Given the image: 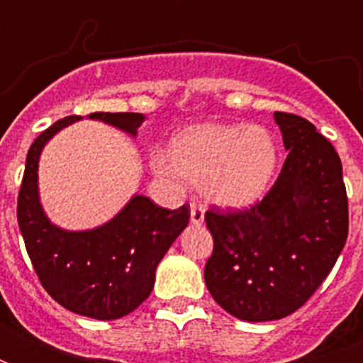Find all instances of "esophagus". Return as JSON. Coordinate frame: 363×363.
Wrapping results in <instances>:
<instances>
[{
    "instance_id": "1",
    "label": "esophagus",
    "mask_w": 363,
    "mask_h": 363,
    "mask_svg": "<svg viewBox=\"0 0 363 363\" xmlns=\"http://www.w3.org/2000/svg\"><path fill=\"white\" fill-rule=\"evenodd\" d=\"M205 220V209L201 205L192 203L190 205V222H192L194 226H201Z\"/></svg>"
}]
</instances>
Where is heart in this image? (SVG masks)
Here are the masks:
<instances>
[{"label":"heart","instance_id":"heart-1","mask_svg":"<svg viewBox=\"0 0 363 363\" xmlns=\"http://www.w3.org/2000/svg\"><path fill=\"white\" fill-rule=\"evenodd\" d=\"M150 169L162 181L201 186L220 209H250L267 196L279 169V147L262 125L201 122L169 139L167 154L154 152Z\"/></svg>","mask_w":363,"mask_h":363}]
</instances>
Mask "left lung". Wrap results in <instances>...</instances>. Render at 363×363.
<instances>
[{
  "instance_id": "left-lung-1",
  "label": "left lung",
  "mask_w": 363,
  "mask_h": 363,
  "mask_svg": "<svg viewBox=\"0 0 363 363\" xmlns=\"http://www.w3.org/2000/svg\"><path fill=\"white\" fill-rule=\"evenodd\" d=\"M288 156L267 196L239 213L207 211L211 296L239 320H279L326 279L349 235V201L335 148L301 116L275 113Z\"/></svg>"
}]
</instances>
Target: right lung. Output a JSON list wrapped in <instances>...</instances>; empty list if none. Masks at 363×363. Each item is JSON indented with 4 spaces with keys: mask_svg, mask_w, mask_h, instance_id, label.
<instances>
[{
    "mask_svg": "<svg viewBox=\"0 0 363 363\" xmlns=\"http://www.w3.org/2000/svg\"><path fill=\"white\" fill-rule=\"evenodd\" d=\"M92 121L135 137L141 113H92ZM81 121L65 116L37 137L28 150L18 194V228L43 288L71 313L96 320H116L150 296L156 267L181 232L190 209H162L135 194L109 222L71 232L50 222L39 198V158L58 131Z\"/></svg>",
    "mask_w": 363,
    "mask_h": 363,
    "instance_id": "obj_1",
    "label": "right lung"
}]
</instances>
